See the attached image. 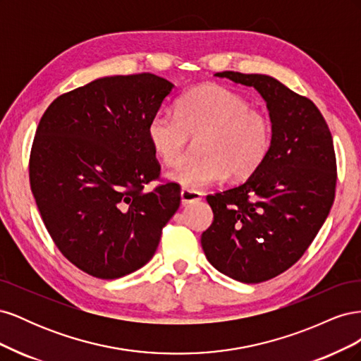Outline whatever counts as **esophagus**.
I'll list each match as a JSON object with an SVG mask.
<instances>
[{"label": "esophagus", "mask_w": 361, "mask_h": 361, "mask_svg": "<svg viewBox=\"0 0 361 361\" xmlns=\"http://www.w3.org/2000/svg\"><path fill=\"white\" fill-rule=\"evenodd\" d=\"M180 200H182V204L195 203V202L202 200V192L194 191V190H188V188H182L180 190Z\"/></svg>", "instance_id": "34e87169"}]
</instances>
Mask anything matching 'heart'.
<instances>
[{
	"mask_svg": "<svg viewBox=\"0 0 361 361\" xmlns=\"http://www.w3.org/2000/svg\"><path fill=\"white\" fill-rule=\"evenodd\" d=\"M174 114L158 111L149 118L146 135L154 154L169 167L185 157L191 135H200L199 158L185 161L170 178L188 190H202L253 174L269 155L272 123L241 93L218 84H203L183 93Z\"/></svg>",
	"mask_w": 361,
	"mask_h": 361,
	"instance_id": "1",
	"label": "heart"
}]
</instances>
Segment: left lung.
I'll use <instances>...</instances> for the list:
<instances>
[{
	"label": "left lung",
	"mask_w": 361,
	"mask_h": 361,
	"mask_svg": "<svg viewBox=\"0 0 361 361\" xmlns=\"http://www.w3.org/2000/svg\"><path fill=\"white\" fill-rule=\"evenodd\" d=\"M264 97L272 146L251 176L206 197L214 221L202 233L207 260L243 283L274 279L298 262L334 202L337 164L333 137L309 97L268 75L218 72Z\"/></svg>",
	"instance_id": "left-lung-1"
}]
</instances>
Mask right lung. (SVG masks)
Instances as JSON below:
<instances>
[{
	"label": "right lung",
	"mask_w": 361,
	"mask_h": 361,
	"mask_svg": "<svg viewBox=\"0 0 361 361\" xmlns=\"http://www.w3.org/2000/svg\"><path fill=\"white\" fill-rule=\"evenodd\" d=\"M173 84L154 73L117 75L60 94L43 113L30 154V187L54 244L102 280L130 274L155 255L180 204L161 180L146 128Z\"/></svg>",
	"instance_id": "right-lung-1"
}]
</instances>
